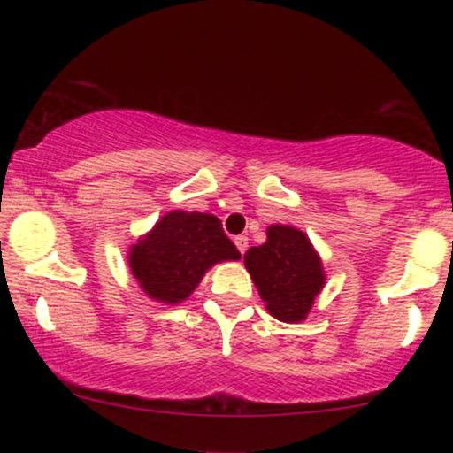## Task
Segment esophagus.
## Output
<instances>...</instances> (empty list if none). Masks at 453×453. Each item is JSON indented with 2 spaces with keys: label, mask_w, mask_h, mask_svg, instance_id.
I'll return each mask as SVG.
<instances>
[{
  "label": "esophagus",
  "mask_w": 453,
  "mask_h": 453,
  "mask_svg": "<svg viewBox=\"0 0 453 453\" xmlns=\"http://www.w3.org/2000/svg\"><path fill=\"white\" fill-rule=\"evenodd\" d=\"M234 244L238 247V251L244 253V251H247V247H249V238L247 236H236V238H234Z\"/></svg>",
  "instance_id": "obj_1"
}]
</instances>
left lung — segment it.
I'll list each match as a JSON object with an SVG mask.
<instances>
[{
	"instance_id": "8db88e82",
	"label": "left lung",
	"mask_w": 453,
	"mask_h": 453,
	"mask_svg": "<svg viewBox=\"0 0 453 453\" xmlns=\"http://www.w3.org/2000/svg\"><path fill=\"white\" fill-rule=\"evenodd\" d=\"M266 234V242L244 253V266L268 313L285 324H298L326 283L321 259L309 236L292 226H270Z\"/></svg>"
}]
</instances>
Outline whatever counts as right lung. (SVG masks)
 <instances>
[{
    "mask_svg": "<svg viewBox=\"0 0 453 453\" xmlns=\"http://www.w3.org/2000/svg\"><path fill=\"white\" fill-rule=\"evenodd\" d=\"M241 259L209 212L173 211L129 249V268L149 298L179 304L194 292L206 270L217 262Z\"/></svg>",
    "mask_w": 453,
    "mask_h": 453,
    "instance_id": "add662e5",
    "label": "right lung"
}]
</instances>
